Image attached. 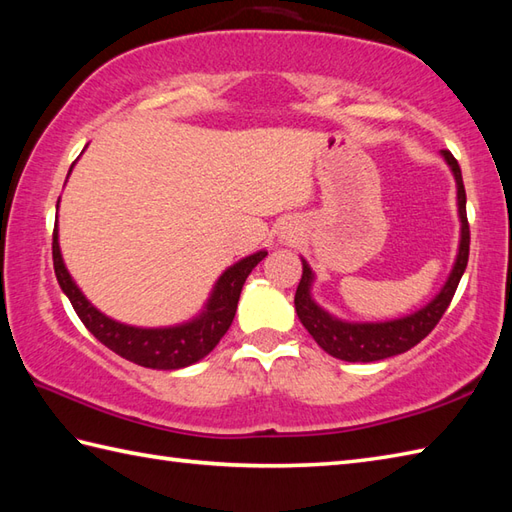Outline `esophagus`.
<instances>
[{
  "instance_id": "esophagus-1",
  "label": "esophagus",
  "mask_w": 512,
  "mask_h": 512,
  "mask_svg": "<svg viewBox=\"0 0 512 512\" xmlns=\"http://www.w3.org/2000/svg\"><path fill=\"white\" fill-rule=\"evenodd\" d=\"M284 237H286V239H288V237H292V235H284Z\"/></svg>"
}]
</instances>
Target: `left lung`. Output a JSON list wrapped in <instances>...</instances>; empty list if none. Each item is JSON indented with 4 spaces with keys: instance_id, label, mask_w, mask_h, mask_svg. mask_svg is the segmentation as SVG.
<instances>
[{
    "instance_id": "1",
    "label": "left lung",
    "mask_w": 512,
    "mask_h": 512,
    "mask_svg": "<svg viewBox=\"0 0 512 512\" xmlns=\"http://www.w3.org/2000/svg\"><path fill=\"white\" fill-rule=\"evenodd\" d=\"M444 160L458 182V211L462 220V239H460V253L455 259V266L449 275V281L440 290V295L433 299L429 306L409 314L396 321L385 323H345L330 317L328 312L321 310L310 297V284H312V270L303 262V275L295 292V310L301 319L303 328H306L312 339L321 345V350L328 352L334 358L350 363H372L383 361V358L396 356L411 350L418 345L424 336L436 328L442 314L447 312L449 303L458 290L460 279L469 264V246H471V231L469 220H466V191L462 182V171L458 160L453 158L449 149H442Z\"/></svg>"
}]
</instances>
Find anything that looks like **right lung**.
<instances>
[{"label": "right lung", "mask_w": 512, "mask_h": 512, "mask_svg": "<svg viewBox=\"0 0 512 512\" xmlns=\"http://www.w3.org/2000/svg\"><path fill=\"white\" fill-rule=\"evenodd\" d=\"M266 255V250H259V253L250 255L228 268L226 273L217 279L213 295L209 303H206V310L195 321L178 325V328L143 330L112 321L83 297V292L76 288L70 273L65 270L59 250L57 226H54L52 233L54 275H57L61 290L68 295L74 312L79 314L85 328L118 356H123L127 361H132L140 367L151 369H180L193 365L195 361H200V358L209 354L213 347L220 343L226 330L231 328L237 301L239 295H242L244 281L250 275V270L262 262Z\"/></svg>", "instance_id": "right-lung-1"}]
</instances>
